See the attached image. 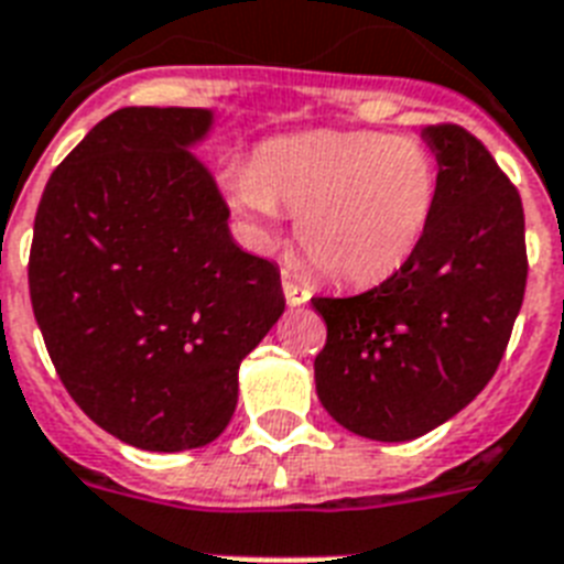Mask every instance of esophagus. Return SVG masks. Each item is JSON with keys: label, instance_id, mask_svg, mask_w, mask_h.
<instances>
[{"label": "esophagus", "instance_id": "esophagus-1", "mask_svg": "<svg viewBox=\"0 0 564 564\" xmlns=\"http://www.w3.org/2000/svg\"><path fill=\"white\" fill-rule=\"evenodd\" d=\"M283 295H286V304L290 306H304L310 301V290L295 283L290 272H283Z\"/></svg>", "mask_w": 564, "mask_h": 564}]
</instances>
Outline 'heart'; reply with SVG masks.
<instances>
[{
    "label": "heart",
    "mask_w": 564,
    "mask_h": 564,
    "mask_svg": "<svg viewBox=\"0 0 564 564\" xmlns=\"http://www.w3.org/2000/svg\"><path fill=\"white\" fill-rule=\"evenodd\" d=\"M228 205L258 240L297 214L301 249L329 281L370 286L414 258L437 214L441 171L414 139L301 132L267 141L226 173Z\"/></svg>",
    "instance_id": "heart-1"
}]
</instances>
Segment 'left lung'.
Wrapping results in <instances>:
<instances>
[{
	"label": "left lung",
	"instance_id": "obj_1",
	"mask_svg": "<svg viewBox=\"0 0 564 564\" xmlns=\"http://www.w3.org/2000/svg\"><path fill=\"white\" fill-rule=\"evenodd\" d=\"M437 214L414 258L354 297H313L327 324L315 391L347 432L405 443L464 411L510 341L528 283L519 191L464 127H423Z\"/></svg>",
	"mask_w": 564,
	"mask_h": 564
}]
</instances>
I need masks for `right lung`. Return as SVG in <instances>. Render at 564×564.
I'll list each match as a JSON object with an SVG mask.
<instances>
[{"mask_svg":"<svg viewBox=\"0 0 564 564\" xmlns=\"http://www.w3.org/2000/svg\"><path fill=\"white\" fill-rule=\"evenodd\" d=\"M214 107H123L52 173L34 219V318L72 400L148 452L208 446L240 361L281 318L274 263L242 251L194 148Z\"/></svg>","mask_w":564,"mask_h":564,"instance_id":"1","label":"right lung"}]
</instances>
